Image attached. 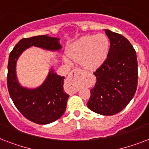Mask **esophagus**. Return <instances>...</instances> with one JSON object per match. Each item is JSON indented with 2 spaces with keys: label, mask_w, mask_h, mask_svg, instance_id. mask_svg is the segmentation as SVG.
<instances>
[{
  "label": "esophagus",
  "mask_w": 149,
  "mask_h": 149,
  "mask_svg": "<svg viewBox=\"0 0 149 149\" xmlns=\"http://www.w3.org/2000/svg\"><path fill=\"white\" fill-rule=\"evenodd\" d=\"M82 73L80 69H74L72 70L68 76L67 79H65V84L70 89H72L74 93H77L79 89V86L77 84V79H79Z\"/></svg>",
  "instance_id": "obj_1"
}]
</instances>
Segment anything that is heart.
Segmentation results:
<instances>
[{
	"instance_id": "obj_1",
	"label": "heart",
	"mask_w": 149,
	"mask_h": 149,
	"mask_svg": "<svg viewBox=\"0 0 149 149\" xmlns=\"http://www.w3.org/2000/svg\"><path fill=\"white\" fill-rule=\"evenodd\" d=\"M110 50V42L104 34L81 37L68 48L70 58L81 61L87 70H93L104 63Z\"/></svg>"
}]
</instances>
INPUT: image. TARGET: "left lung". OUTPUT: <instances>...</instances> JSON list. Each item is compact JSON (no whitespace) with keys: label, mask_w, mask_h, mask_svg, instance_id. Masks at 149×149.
<instances>
[{"label":"left lung","mask_w":149,"mask_h":149,"mask_svg":"<svg viewBox=\"0 0 149 149\" xmlns=\"http://www.w3.org/2000/svg\"><path fill=\"white\" fill-rule=\"evenodd\" d=\"M111 46L107 57L93 72L97 82L91 90L87 107L102 115L121 111L134 97L138 86L135 50L127 38L106 29Z\"/></svg>","instance_id":"obj_1"}]
</instances>
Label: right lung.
<instances>
[{"instance_id": "1", "label": "right lung", "mask_w": 149, "mask_h": 149, "mask_svg": "<svg viewBox=\"0 0 149 149\" xmlns=\"http://www.w3.org/2000/svg\"><path fill=\"white\" fill-rule=\"evenodd\" d=\"M58 38L48 36L22 38L9 55L8 64V89L13 103L28 120L39 125H47L58 120L64 113L69 95L63 91L64 77L52 70L42 86L36 89L22 87L17 80L15 65L17 58L31 46L55 51L62 48Z\"/></svg>"}]
</instances>
